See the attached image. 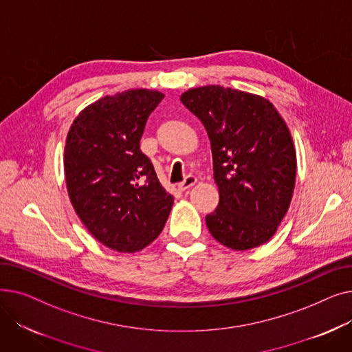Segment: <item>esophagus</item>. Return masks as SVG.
<instances>
[{
	"mask_svg": "<svg viewBox=\"0 0 352 352\" xmlns=\"http://www.w3.org/2000/svg\"><path fill=\"white\" fill-rule=\"evenodd\" d=\"M195 182H197V178L194 175H188V177H186V179L178 184V190L186 191V190L191 188L192 186H195Z\"/></svg>",
	"mask_w": 352,
	"mask_h": 352,
	"instance_id": "esophagus-1",
	"label": "esophagus"
}]
</instances>
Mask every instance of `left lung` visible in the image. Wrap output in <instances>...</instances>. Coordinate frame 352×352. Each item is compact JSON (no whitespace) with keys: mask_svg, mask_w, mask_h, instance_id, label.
<instances>
[{"mask_svg":"<svg viewBox=\"0 0 352 352\" xmlns=\"http://www.w3.org/2000/svg\"><path fill=\"white\" fill-rule=\"evenodd\" d=\"M206 126L219 202L206 217L223 245L245 251L270 241L289 208L297 154L275 107L250 92L207 85L181 96Z\"/></svg>","mask_w":352,"mask_h":352,"instance_id":"1","label":"left lung"}]
</instances>
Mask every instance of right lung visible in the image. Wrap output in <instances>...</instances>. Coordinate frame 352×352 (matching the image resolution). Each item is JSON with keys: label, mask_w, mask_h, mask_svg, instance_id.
Returning <instances> with one entry per match:
<instances>
[{"label": "right lung", "mask_w": 352, "mask_h": 352, "mask_svg": "<svg viewBox=\"0 0 352 352\" xmlns=\"http://www.w3.org/2000/svg\"><path fill=\"white\" fill-rule=\"evenodd\" d=\"M162 98L153 89L107 96L84 108L67 135L64 171L71 204L92 236L118 252L151 244L174 204L140 150L146 120Z\"/></svg>", "instance_id": "1"}]
</instances>
